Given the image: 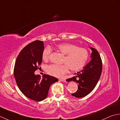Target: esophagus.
<instances>
[{
  "label": "esophagus",
  "mask_w": 120,
  "mask_h": 120,
  "mask_svg": "<svg viewBox=\"0 0 120 120\" xmlns=\"http://www.w3.org/2000/svg\"><path fill=\"white\" fill-rule=\"evenodd\" d=\"M60 81H62V82H66V80L65 79H60Z\"/></svg>",
  "instance_id": "34e87169"
}]
</instances>
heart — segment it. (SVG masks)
I'll return each mask as SVG.
<instances>
[{
	"instance_id": "heart-1",
	"label": "heart",
	"mask_w": 120,
	"mask_h": 120,
	"mask_svg": "<svg viewBox=\"0 0 120 120\" xmlns=\"http://www.w3.org/2000/svg\"><path fill=\"white\" fill-rule=\"evenodd\" d=\"M57 50L65 55L63 65L51 64L46 67L48 74L56 77H61L68 72L69 68L72 71H78L83 67L89 58L88 51L83 48L78 47L74 44L63 43L56 46ZM51 49L47 46L43 50L42 57L43 60L49 58Z\"/></svg>"
}]
</instances>
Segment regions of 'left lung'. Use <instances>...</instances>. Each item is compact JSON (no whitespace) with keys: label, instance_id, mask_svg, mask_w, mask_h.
<instances>
[{"label":"left lung","instance_id":"8db88e82","mask_svg":"<svg viewBox=\"0 0 120 120\" xmlns=\"http://www.w3.org/2000/svg\"><path fill=\"white\" fill-rule=\"evenodd\" d=\"M92 50V60L83 69L75 76L66 80V81H75L78 83V90L71 94L77 98L83 97L90 94L96 86L102 72V61L99 53L95 49L90 47Z\"/></svg>","mask_w":120,"mask_h":120}]
</instances>
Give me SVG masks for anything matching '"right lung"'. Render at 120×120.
Returning a JSON list of instances; mask_svg holds the SVG:
<instances>
[{"label": "right lung", "mask_w": 120, "mask_h": 120, "mask_svg": "<svg viewBox=\"0 0 120 120\" xmlns=\"http://www.w3.org/2000/svg\"><path fill=\"white\" fill-rule=\"evenodd\" d=\"M45 49L43 41L36 40L24 47L16 58L14 68V76L22 93L29 99L40 101L45 99L50 86L58 81L48 75L42 78L35 74L41 63Z\"/></svg>", "instance_id": "add662e5"}]
</instances>
